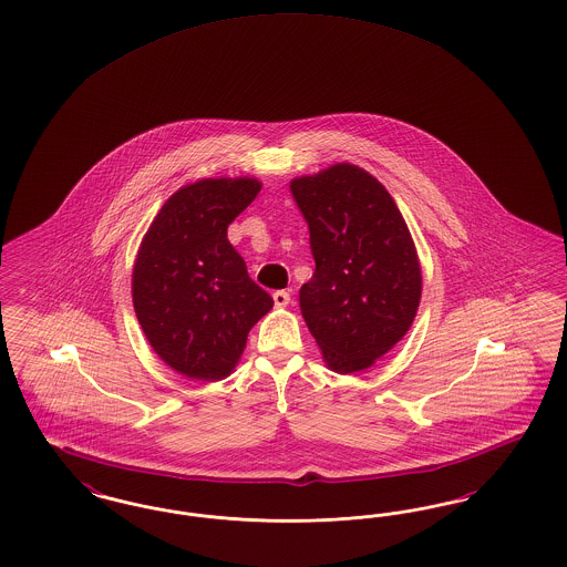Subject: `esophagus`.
Instances as JSON below:
<instances>
[{"label": "esophagus", "mask_w": 567, "mask_h": 567, "mask_svg": "<svg viewBox=\"0 0 567 567\" xmlns=\"http://www.w3.org/2000/svg\"><path fill=\"white\" fill-rule=\"evenodd\" d=\"M272 297L276 308H285V306L291 303V295L287 293V291H274Z\"/></svg>", "instance_id": "34e87169"}]
</instances>
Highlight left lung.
Listing matches in <instances>:
<instances>
[{
  "label": "left lung",
  "mask_w": 567,
  "mask_h": 567,
  "mask_svg": "<svg viewBox=\"0 0 567 567\" xmlns=\"http://www.w3.org/2000/svg\"><path fill=\"white\" fill-rule=\"evenodd\" d=\"M317 264L299 291L303 320L338 373L371 367L408 333L422 274L408 224L384 185L354 164L291 182Z\"/></svg>",
  "instance_id": "1"
}]
</instances>
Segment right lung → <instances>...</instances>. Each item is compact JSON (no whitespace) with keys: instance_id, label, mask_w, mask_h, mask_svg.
I'll use <instances>...</instances> for the list:
<instances>
[{"instance_id":"1","label":"right lung","mask_w":567,"mask_h":567,"mask_svg":"<svg viewBox=\"0 0 567 567\" xmlns=\"http://www.w3.org/2000/svg\"><path fill=\"white\" fill-rule=\"evenodd\" d=\"M255 179H203L159 208L136 255L133 303L159 359L187 378L224 380L274 299L250 280L227 226L259 194Z\"/></svg>"}]
</instances>
